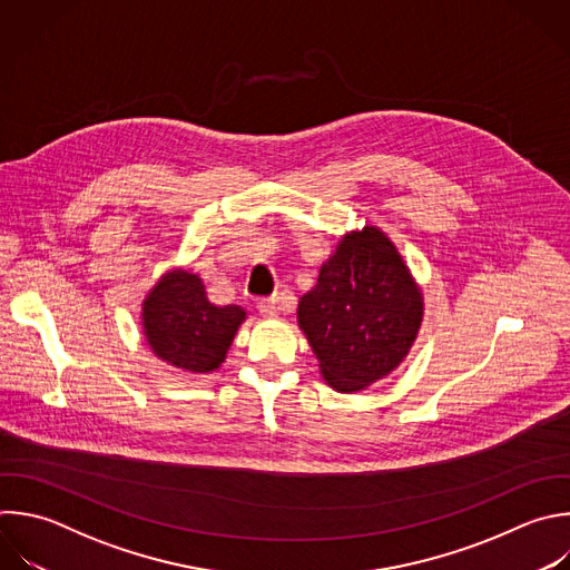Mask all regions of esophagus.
I'll use <instances>...</instances> for the list:
<instances>
[{
    "instance_id": "34e87169",
    "label": "esophagus",
    "mask_w": 570,
    "mask_h": 570,
    "mask_svg": "<svg viewBox=\"0 0 570 570\" xmlns=\"http://www.w3.org/2000/svg\"><path fill=\"white\" fill-rule=\"evenodd\" d=\"M258 309H261L263 316L272 318V316L278 314V303H276L274 296H267V298H261V301H258Z\"/></svg>"
}]
</instances>
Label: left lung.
<instances>
[{"mask_svg":"<svg viewBox=\"0 0 570 570\" xmlns=\"http://www.w3.org/2000/svg\"><path fill=\"white\" fill-rule=\"evenodd\" d=\"M421 314L407 267L376 227L345 236L298 303V325L338 392L390 374L416 338Z\"/></svg>","mask_w":570,"mask_h":570,"instance_id":"left-lung-1","label":"left lung"}]
</instances>
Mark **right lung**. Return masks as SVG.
I'll return each mask as SVG.
<instances>
[{
	"label": "right lung",
	"instance_id": "obj_1",
	"mask_svg": "<svg viewBox=\"0 0 570 570\" xmlns=\"http://www.w3.org/2000/svg\"><path fill=\"white\" fill-rule=\"evenodd\" d=\"M142 316L154 354L185 372H212L225 361L245 309L214 305L196 274L176 272L154 287Z\"/></svg>",
	"mask_w": 570,
	"mask_h": 570
}]
</instances>
